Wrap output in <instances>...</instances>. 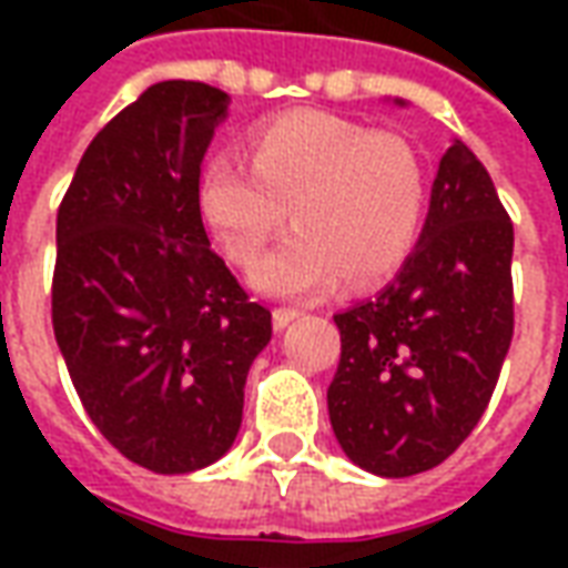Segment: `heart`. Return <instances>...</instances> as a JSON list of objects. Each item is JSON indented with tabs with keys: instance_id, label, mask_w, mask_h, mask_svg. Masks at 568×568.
<instances>
[{
	"instance_id": "1",
	"label": "heart",
	"mask_w": 568,
	"mask_h": 568,
	"mask_svg": "<svg viewBox=\"0 0 568 568\" xmlns=\"http://www.w3.org/2000/svg\"><path fill=\"white\" fill-rule=\"evenodd\" d=\"M398 224H402V219H398V212H395L393 203H383L381 215H377V227L386 231V234H395V231H398Z\"/></svg>"
}]
</instances>
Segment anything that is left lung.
<instances>
[{
    "label": "left lung",
    "instance_id": "8db88e82",
    "mask_svg": "<svg viewBox=\"0 0 568 568\" xmlns=\"http://www.w3.org/2000/svg\"><path fill=\"white\" fill-rule=\"evenodd\" d=\"M231 97L158 81L84 151L57 212L51 320L81 405L154 475L234 447L243 386L271 344L200 219V163Z\"/></svg>",
    "mask_w": 568,
    "mask_h": 568
}]
</instances>
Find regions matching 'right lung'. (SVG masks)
Here are the masks:
<instances>
[{
	"mask_svg": "<svg viewBox=\"0 0 568 568\" xmlns=\"http://www.w3.org/2000/svg\"><path fill=\"white\" fill-rule=\"evenodd\" d=\"M511 219L487 170L456 142L402 271L334 316L341 362L328 417L349 463L410 477L471 435L511 346Z\"/></svg>",
	"mask_w": 568,
	"mask_h": 568,
	"instance_id": "add662e5",
	"label": "right lung"
}]
</instances>
